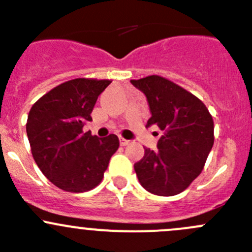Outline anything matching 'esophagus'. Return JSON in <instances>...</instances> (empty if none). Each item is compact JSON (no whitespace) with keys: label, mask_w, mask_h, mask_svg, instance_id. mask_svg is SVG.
Returning <instances> with one entry per match:
<instances>
[{"label":"esophagus","mask_w":252,"mask_h":252,"mask_svg":"<svg viewBox=\"0 0 252 252\" xmlns=\"http://www.w3.org/2000/svg\"><path fill=\"white\" fill-rule=\"evenodd\" d=\"M119 141H121L122 146H126V145L130 144V140H126V139L124 138H119Z\"/></svg>","instance_id":"obj_1"}]
</instances>
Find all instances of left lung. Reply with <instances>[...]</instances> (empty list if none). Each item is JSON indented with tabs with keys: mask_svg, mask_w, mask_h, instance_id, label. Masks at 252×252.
I'll return each mask as SVG.
<instances>
[{
	"mask_svg": "<svg viewBox=\"0 0 252 252\" xmlns=\"http://www.w3.org/2000/svg\"><path fill=\"white\" fill-rule=\"evenodd\" d=\"M130 81L146 95L147 126L163 131L158 150L144 147V157L134 164L139 182L151 194H180L204 169L215 142L212 116L200 98L168 79L149 75Z\"/></svg>",
	"mask_w": 252,
	"mask_h": 252,
	"instance_id": "left-lung-1",
	"label": "left lung"
}]
</instances>
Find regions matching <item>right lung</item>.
Returning a JSON list of instances; mask_svg holds the SVG:
<instances>
[{
	"label": "right lung",
	"mask_w": 252,
	"mask_h": 252,
	"mask_svg": "<svg viewBox=\"0 0 252 252\" xmlns=\"http://www.w3.org/2000/svg\"><path fill=\"white\" fill-rule=\"evenodd\" d=\"M108 79L77 78L60 84L32 105L27 134L32 157L51 183L69 192H84L102 182L112 155L118 150L114 134L106 138L84 133L98 95Z\"/></svg>",
	"instance_id": "add662e5"
}]
</instances>
